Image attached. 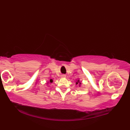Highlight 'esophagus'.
Wrapping results in <instances>:
<instances>
[{"mask_svg": "<svg viewBox=\"0 0 130 130\" xmlns=\"http://www.w3.org/2000/svg\"><path fill=\"white\" fill-rule=\"evenodd\" d=\"M61 76L62 78H65V77H66V75H65V74H62V75H61Z\"/></svg>", "mask_w": 130, "mask_h": 130, "instance_id": "esophagus-1", "label": "esophagus"}]
</instances>
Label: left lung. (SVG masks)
<instances>
[{
  "label": "left lung",
  "mask_w": 130,
  "mask_h": 130,
  "mask_svg": "<svg viewBox=\"0 0 130 130\" xmlns=\"http://www.w3.org/2000/svg\"><path fill=\"white\" fill-rule=\"evenodd\" d=\"M78 83H79V84H81V83H80V82H79V80H78V82H77L76 83V84H78Z\"/></svg>",
  "instance_id": "8db88e82"
}]
</instances>
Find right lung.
Listing matches in <instances>:
<instances>
[{"label": "right lung", "instance_id": "right-lung-1", "mask_svg": "<svg viewBox=\"0 0 130 130\" xmlns=\"http://www.w3.org/2000/svg\"><path fill=\"white\" fill-rule=\"evenodd\" d=\"M50 83H52V82H53V80H52V79H50Z\"/></svg>", "mask_w": 130, "mask_h": 130}]
</instances>
